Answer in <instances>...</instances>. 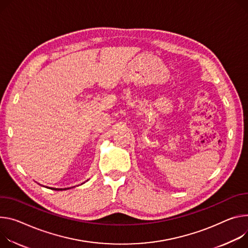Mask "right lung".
<instances>
[{
    "label": "right lung",
    "instance_id": "obj_1",
    "mask_svg": "<svg viewBox=\"0 0 248 248\" xmlns=\"http://www.w3.org/2000/svg\"><path fill=\"white\" fill-rule=\"evenodd\" d=\"M50 189H52V190H57V191H59V190H67V189H69V188H67V189H57V188H50Z\"/></svg>",
    "mask_w": 248,
    "mask_h": 248
}]
</instances>
